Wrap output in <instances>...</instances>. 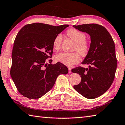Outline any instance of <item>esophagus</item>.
Wrapping results in <instances>:
<instances>
[{"label": "esophagus", "mask_w": 125, "mask_h": 125, "mask_svg": "<svg viewBox=\"0 0 125 125\" xmlns=\"http://www.w3.org/2000/svg\"><path fill=\"white\" fill-rule=\"evenodd\" d=\"M68 70H69V73H72V68H71L69 67Z\"/></svg>", "instance_id": "obj_1"}]
</instances>
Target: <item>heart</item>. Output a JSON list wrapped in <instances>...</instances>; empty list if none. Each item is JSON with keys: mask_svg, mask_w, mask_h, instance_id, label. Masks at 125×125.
I'll return each instance as SVG.
<instances>
[{"mask_svg": "<svg viewBox=\"0 0 125 125\" xmlns=\"http://www.w3.org/2000/svg\"><path fill=\"white\" fill-rule=\"evenodd\" d=\"M67 34L75 42L74 50L78 52L73 53L61 52L55 56V60L62 63L67 66H72L78 63L80 60V55L85 57L89 51V44L86 40V35L85 33L75 28H70L67 31ZM62 42V35L58 34L55 38L53 42V47L55 50L60 49Z\"/></svg>", "mask_w": 125, "mask_h": 125, "instance_id": "b5f03b06", "label": "heart"}]
</instances>
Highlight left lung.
<instances>
[{
    "label": "left lung",
    "mask_w": 125,
    "mask_h": 125,
    "mask_svg": "<svg viewBox=\"0 0 125 125\" xmlns=\"http://www.w3.org/2000/svg\"><path fill=\"white\" fill-rule=\"evenodd\" d=\"M88 33L91 42L83 64H91L89 68L78 67L72 69L79 74L81 81L74 89L88 99L97 98L112 85L117 67L115 44L112 36L102 25L91 23L73 26Z\"/></svg>",
    "instance_id": "1"
}]
</instances>
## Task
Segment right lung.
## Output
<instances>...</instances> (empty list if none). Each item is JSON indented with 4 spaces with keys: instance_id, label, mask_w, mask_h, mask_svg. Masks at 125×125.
Listing matches in <instances>:
<instances>
[{
    "instance_id": "obj_1",
    "label": "right lung",
    "mask_w": 125,
    "mask_h": 125,
    "mask_svg": "<svg viewBox=\"0 0 125 125\" xmlns=\"http://www.w3.org/2000/svg\"><path fill=\"white\" fill-rule=\"evenodd\" d=\"M34 23L22 27L13 42L10 75L20 94L29 99L39 98L53 87L57 76L68 68L52 64L55 38L68 27Z\"/></svg>"
}]
</instances>
